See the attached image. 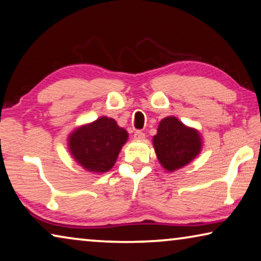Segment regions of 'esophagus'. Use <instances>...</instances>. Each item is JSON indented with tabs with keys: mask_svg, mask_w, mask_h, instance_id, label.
Wrapping results in <instances>:
<instances>
[{
	"mask_svg": "<svg viewBox=\"0 0 261 261\" xmlns=\"http://www.w3.org/2000/svg\"><path fill=\"white\" fill-rule=\"evenodd\" d=\"M134 137H135L136 139H139V141H142V139L145 138V134H144V132L141 131V130H137V131L135 132Z\"/></svg>",
	"mask_w": 261,
	"mask_h": 261,
	"instance_id": "esophagus-1",
	"label": "esophagus"
}]
</instances>
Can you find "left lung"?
<instances>
[{
    "label": "left lung",
    "instance_id": "obj_1",
    "mask_svg": "<svg viewBox=\"0 0 261 261\" xmlns=\"http://www.w3.org/2000/svg\"><path fill=\"white\" fill-rule=\"evenodd\" d=\"M153 146L163 168L172 172L197 157L201 141L197 130L185 126L176 117H166L159 123Z\"/></svg>",
    "mask_w": 261,
    "mask_h": 261
}]
</instances>
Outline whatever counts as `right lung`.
Wrapping results in <instances>:
<instances>
[{
  "label": "right lung",
  "instance_id": "1",
  "mask_svg": "<svg viewBox=\"0 0 261 261\" xmlns=\"http://www.w3.org/2000/svg\"><path fill=\"white\" fill-rule=\"evenodd\" d=\"M127 139V132L115 119L100 117L70 135L69 149L80 165L90 172L110 170Z\"/></svg>",
  "mask_w": 261,
  "mask_h": 261
}]
</instances>
